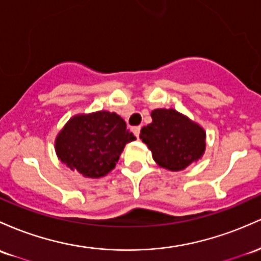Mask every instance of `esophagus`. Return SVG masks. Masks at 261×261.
<instances>
[{"mask_svg":"<svg viewBox=\"0 0 261 261\" xmlns=\"http://www.w3.org/2000/svg\"><path fill=\"white\" fill-rule=\"evenodd\" d=\"M140 128H141L140 126H134L133 127V133L136 137H139V135H140Z\"/></svg>","mask_w":261,"mask_h":261,"instance_id":"34e87169","label":"esophagus"}]
</instances>
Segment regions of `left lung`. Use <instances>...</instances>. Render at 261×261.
<instances>
[{"label":"left lung","instance_id":"1","mask_svg":"<svg viewBox=\"0 0 261 261\" xmlns=\"http://www.w3.org/2000/svg\"><path fill=\"white\" fill-rule=\"evenodd\" d=\"M152 122L140 133L153 160L170 171H181L197 161L205 148V133L200 126L173 109H157Z\"/></svg>","mask_w":261,"mask_h":261}]
</instances>
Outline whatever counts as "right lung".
Returning <instances> with one entry per match:
<instances>
[{
    "label": "right lung",
    "instance_id": "add662e5",
    "mask_svg": "<svg viewBox=\"0 0 261 261\" xmlns=\"http://www.w3.org/2000/svg\"><path fill=\"white\" fill-rule=\"evenodd\" d=\"M136 137L115 113L98 111L69 120L56 140V151L70 170L99 178L113 170L127 142Z\"/></svg>",
    "mask_w": 261,
    "mask_h": 261
}]
</instances>
